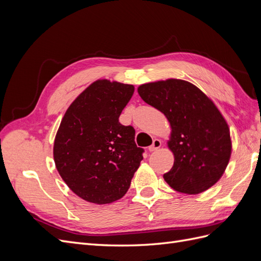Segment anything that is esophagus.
<instances>
[{
    "label": "esophagus",
    "instance_id": "1",
    "mask_svg": "<svg viewBox=\"0 0 261 261\" xmlns=\"http://www.w3.org/2000/svg\"><path fill=\"white\" fill-rule=\"evenodd\" d=\"M161 140H159V139H153V141H152V145L149 147V151H155V150H158L159 149L160 147H161Z\"/></svg>",
    "mask_w": 261,
    "mask_h": 261
}]
</instances>
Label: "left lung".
<instances>
[{"mask_svg": "<svg viewBox=\"0 0 261 261\" xmlns=\"http://www.w3.org/2000/svg\"><path fill=\"white\" fill-rule=\"evenodd\" d=\"M146 103L162 112L171 126L168 147L174 155L163 175L175 192L197 195L223 175L232 153L230 128L213 101L192 83L170 78L140 85Z\"/></svg>", "mask_w": 261, "mask_h": 261, "instance_id": "8db88e82", "label": "left lung"}]
</instances>
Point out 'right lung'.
Returning <instances> with one entry per match:
<instances>
[{
    "label": "right lung",
    "mask_w": 261,
    "mask_h": 261,
    "mask_svg": "<svg viewBox=\"0 0 261 261\" xmlns=\"http://www.w3.org/2000/svg\"><path fill=\"white\" fill-rule=\"evenodd\" d=\"M134 90L133 85L98 80L62 118L53 146L55 167L86 201L106 204L121 199L143 160L135 129L118 122Z\"/></svg>",
    "instance_id": "obj_1"
}]
</instances>
